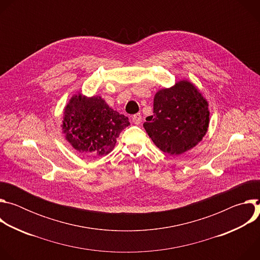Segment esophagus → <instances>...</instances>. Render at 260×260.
I'll list each match as a JSON object with an SVG mask.
<instances>
[{"instance_id":"obj_1","label":"esophagus","mask_w":260,"mask_h":260,"mask_svg":"<svg viewBox=\"0 0 260 260\" xmlns=\"http://www.w3.org/2000/svg\"><path fill=\"white\" fill-rule=\"evenodd\" d=\"M132 120H133V122L135 123V124H140L141 123V121H142V115L140 114V113H137V114H135L133 117H132Z\"/></svg>"}]
</instances>
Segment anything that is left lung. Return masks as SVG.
Listing matches in <instances>:
<instances>
[{
  "label": "left lung",
  "mask_w": 260,
  "mask_h": 260,
  "mask_svg": "<svg viewBox=\"0 0 260 260\" xmlns=\"http://www.w3.org/2000/svg\"><path fill=\"white\" fill-rule=\"evenodd\" d=\"M208 103L200 90L183 80L171 88L156 92L153 115L144 128L159 149L179 155L202 141L209 126Z\"/></svg>",
  "instance_id": "1"
}]
</instances>
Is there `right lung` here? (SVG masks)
Wrapping results in <instances>:
<instances>
[{
    "label": "right lung",
    "mask_w": 260,
    "mask_h": 260,
    "mask_svg": "<svg viewBox=\"0 0 260 260\" xmlns=\"http://www.w3.org/2000/svg\"><path fill=\"white\" fill-rule=\"evenodd\" d=\"M129 125L128 118L111 109L101 96L74 95L63 112L62 129L75 149L87 155L113 150L116 139Z\"/></svg>",
    "instance_id": "right-lung-1"
}]
</instances>
